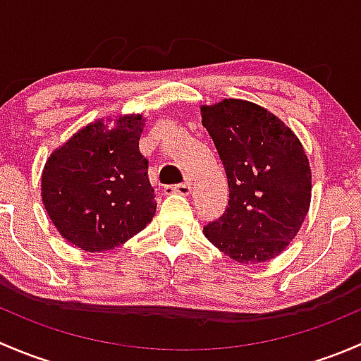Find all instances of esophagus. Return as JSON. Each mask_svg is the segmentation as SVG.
I'll return each instance as SVG.
<instances>
[{
    "label": "esophagus",
    "instance_id": "1",
    "mask_svg": "<svg viewBox=\"0 0 361 361\" xmlns=\"http://www.w3.org/2000/svg\"><path fill=\"white\" fill-rule=\"evenodd\" d=\"M164 192L166 194H180V195H188L192 192V187L188 181L180 185H169V187H164Z\"/></svg>",
    "mask_w": 361,
    "mask_h": 361
}]
</instances>
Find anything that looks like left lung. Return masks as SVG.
I'll use <instances>...</instances> for the list:
<instances>
[{
    "mask_svg": "<svg viewBox=\"0 0 361 361\" xmlns=\"http://www.w3.org/2000/svg\"><path fill=\"white\" fill-rule=\"evenodd\" d=\"M228 181V206L204 235L239 264L269 262L300 231L311 204V167L293 130L243 99L201 106Z\"/></svg>",
    "mask_w": 361,
    "mask_h": 361,
    "instance_id": "left-lung-1",
    "label": "left lung"
}]
</instances>
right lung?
<instances>
[{
    "mask_svg": "<svg viewBox=\"0 0 361 361\" xmlns=\"http://www.w3.org/2000/svg\"><path fill=\"white\" fill-rule=\"evenodd\" d=\"M143 115L89 123L56 148L42 173V201L68 243L90 253L123 245L154 218L157 202L140 154Z\"/></svg>",
    "mask_w": 361,
    "mask_h": 361,
    "instance_id": "1",
    "label": "right lung"
}]
</instances>
